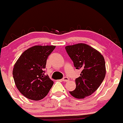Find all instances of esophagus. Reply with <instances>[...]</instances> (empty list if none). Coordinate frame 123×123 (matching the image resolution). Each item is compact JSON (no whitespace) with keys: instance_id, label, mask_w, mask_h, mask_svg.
<instances>
[{"instance_id":"obj_1","label":"esophagus","mask_w":123,"mask_h":123,"mask_svg":"<svg viewBox=\"0 0 123 123\" xmlns=\"http://www.w3.org/2000/svg\"><path fill=\"white\" fill-rule=\"evenodd\" d=\"M62 81H65V82H67V81H69V78H68V77L65 76V77H64V78H62Z\"/></svg>"}]
</instances>
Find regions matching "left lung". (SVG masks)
<instances>
[{"label": "left lung", "instance_id": "8db88e82", "mask_svg": "<svg viewBox=\"0 0 123 123\" xmlns=\"http://www.w3.org/2000/svg\"><path fill=\"white\" fill-rule=\"evenodd\" d=\"M67 54L77 69H81L76 78V87L69 93L76 98H84L92 95L104 81L106 74L104 56L99 52L85 44L65 47Z\"/></svg>", "mask_w": 123, "mask_h": 123}]
</instances>
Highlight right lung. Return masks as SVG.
Wrapping results in <instances>:
<instances>
[{"label":"right lung","mask_w":123,"mask_h":123,"mask_svg":"<svg viewBox=\"0 0 123 123\" xmlns=\"http://www.w3.org/2000/svg\"><path fill=\"white\" fill-rule=\"evenodd\" d=\"M55 48L54 45H36L21 55L13 69V77L18 91L32 100L44 98L54 84L44 74L47 60Z\"/></svg>","instance_id":"1"}]
</instances>
